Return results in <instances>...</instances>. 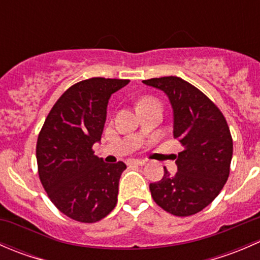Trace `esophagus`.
Listing matches in <instances>:
<instances>
[{"label": "esophagus", "mask_w": 260, "mask_h": 260, "mask_svg": "<svg viewBox=\"0 0 260 260\" xmlns=\"http://www.w3.org/2000/svg\"><path fill=\"white\" fill-rule=\"evenodd\" d=\"M128 165H137V166H143V165L146 164L145 161H142V159H129V161L127 162Z\"/></svg>", "instance_id": "esophagus-1"}]
</instances>
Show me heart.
<instances>
[{"instance_id": "1", "label": "heart", "mask_w": 260, "mask_h": 260, "mask_svg": "<svg viewBox=\"0 0 260 260\" xmlns=\"http://www.w3.org/2000/svg\"><path fill=\"white\" fill-rule=\"evenodd\" d=\"M148 101H153V99L149 98V96H146V98H142V99H141V101L138 102V104H140V103H145V102H148Z\"/></svg>"}]
</instances>
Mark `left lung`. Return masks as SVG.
<instances>
[{
  "label": "left lung",
  "instance_id": "obj_1",
  "mask_svg": "<svg viewBox=\"0 0 260 260\" xmlns=\"http://www.w3.org/2000/svg\"><path fill=\"white\" fill-rule=\"evenodd\" d=\"M146 85L165 91L174 109V138L183 146L177 172L166 167L149 183L154 203L175 216H190L210 205L230 172L233 138L220 109L192 84L179 77L152 78Z\"/></svg>",
  "mask_w": 260,
  "mask_h": 260
}]
</instances>
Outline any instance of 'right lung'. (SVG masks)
I'll list each match as a JSON object with an SVG mask.
<instances>
[{"label": "right lung", "mask_w": 260, "mask_h": 260, "mask_svg": "<svg viewBox=\"0 0 260 260\" xmlns=\"http://www.w3.org/2000/svg\"><path fill=\"white\" fill-rule=\"evenodd\" d=\"M127 79L90 78L74 84L56 101L36 143L38 171L51 203L79 222H96L117 205L118 185L127 169L94 154L111 95Z\"/></svg>", "instance_id": "obj_1"}]
</instances>
